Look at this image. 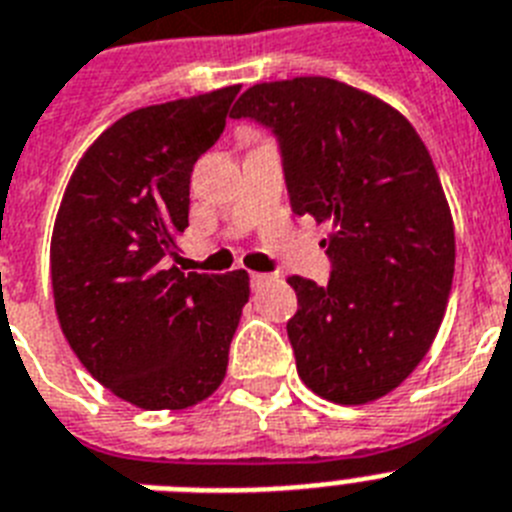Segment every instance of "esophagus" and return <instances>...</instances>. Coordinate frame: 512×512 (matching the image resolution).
<instances>
[{
  "label": "esophagus",
  "mask_w": 512,
  "mask_h": 512,
  "mask_svg": "<svg viewBox=\"0 0 512 512\" xmlns=\"http://www.w3.org/2000/svg\"><path fill=\"white\" fill-rule=\"evenodd\" d=\"M268 281H270L268 273H249V283H252V289H260V286Z\"/></svg>",
  "instance_id": "34e87169"
}]
</instances>
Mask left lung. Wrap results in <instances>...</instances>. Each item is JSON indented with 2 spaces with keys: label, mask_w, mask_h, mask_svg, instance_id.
Instances as JSON below:
<instances>
[{
  "label": "left lung",
  "mask_w": 512,
  "mask_h": 512,
  "mask_svg": "<svg viewBox=\"0 0 512 512\" xmlns=\"http://www.w3.org/2000/svg\"><path fill=\"white\" fill-rule=\"evenodd\" d=\"M231 117L278 137L291 210L330 223V281L289 278L296 372L333 403L377 401L424 359L453 283V216L427 145L401 111L330 77L252 85Z\"/></svg>",
  "instance_id": "1"
}]
</instances>
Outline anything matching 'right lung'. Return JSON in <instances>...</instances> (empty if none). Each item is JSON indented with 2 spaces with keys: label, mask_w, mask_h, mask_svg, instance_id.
Here are the masks:
<instances>
[{
  "label": "right lung",
  "mask_w": 512,
  "mask_h": 512,
  "mask_svg": "<svg viewBox=\"0 0 512 512\" xmlns=\"http://www.w3.org/2000/svg\"><path fill=\"white\" fill-rule=\"evenodd\" d=\"M239 85L137 109L85 150L51 234L59 325L90 375L148 411L187 409L223 382L247 270L169 265L190 226V176Z\"/></svg>",
  "instance_id": "add662e5"
}]
</instances>
